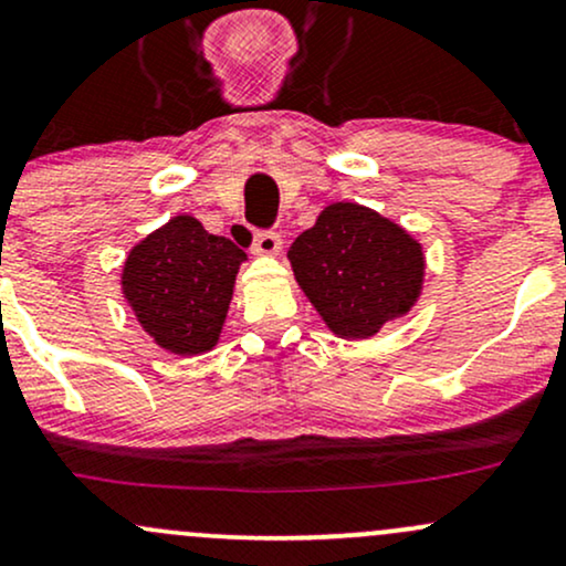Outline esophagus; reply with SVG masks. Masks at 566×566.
<instances>
[{"instance_id":"obj_1","label":"esophagus","mask_w":566,"mask_h":566,"mask_svg":"<svg viewBox=\"0 0 566 566\" xmlns=\"http://www.w3.org/2000/svg\"><path fill=\"white\" fill-rule=\"evenodd\" d=\"M283 245V238L277 235L275 230H262L256 232L254 241H251V251H254L256 256H275L277 251H281Z\"/></svg>"}]
</instances>
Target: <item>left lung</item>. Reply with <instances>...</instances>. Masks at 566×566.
<instances>
[{"label": "left lung", "mask_w": 566, "mask_h": 566, "mask_svg": "<svg viewBox=\"0 0 566 566\" xmlns=\"http://www.w3.org/2000/svg\"><path fill=\"white\" fill-rule=\"evenodd\" d=\"M296 283L342 338H368L416 304L423 251L400 224L357 203L325 206L291 243Z\"/></svg>", "instance_id": "1"}]
</instances>
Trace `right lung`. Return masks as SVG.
Here are the masks:
<instances>
[{
    "mask_svg": "<svg viewBox=\"0 0 566 566\" xmlns=\"http://www.w3.org/2000/svg\"><path fill=\"white\" fill-rule=\"evenodd\" d=\"M245 254L196 217H175L129 251L122 291L158 347L201 355L217 344Z\"/></svg>",
    "mask_w": 566,
    "mask_h": 566,
    "instance_id": "obj_1",
    "label": "right lung"
}]
</instances>
